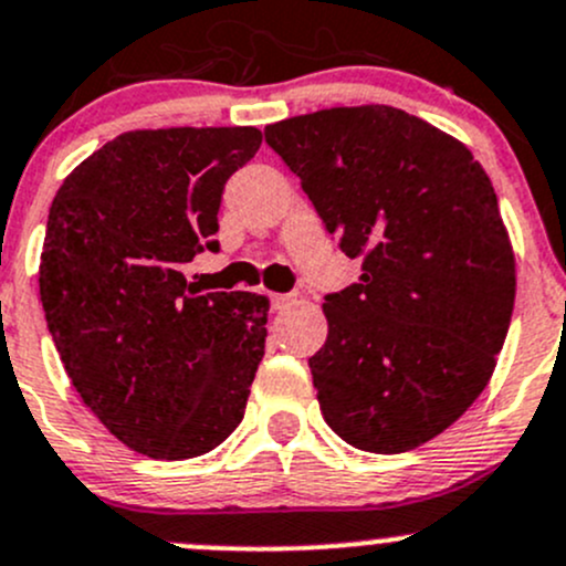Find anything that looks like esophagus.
Segmentation results:
<instances>
[{
  "instance_id": "esophagus-1",
  "label": "esophagus",
  "mask_w": 566,
  "mask_h": 566,
  "mask_svg": "<svg viewBox=\"0 0 566 566\" xmlns=\"http://www.w3.org/2000/svg\"><path fill=\"white\" fill-rule=\"evenodd\" d=\"M290 304H293V295H282V293L271 295V306H273V310H276V312L287 310Z\"/></svg>"
}]
</instances>
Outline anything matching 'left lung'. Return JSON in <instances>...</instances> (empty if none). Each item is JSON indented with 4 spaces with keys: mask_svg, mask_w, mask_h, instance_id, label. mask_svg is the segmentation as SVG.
I'll use <instances>...</instances> for the list:
<instances>
[{
    "mask_svg": "<svg viewBox=\"0 0 566 566\" xmlns=\"http://www.w3.org/2000/svg\"><path fill=\"white\" fill-rule=\"evenodd\" d=\"M325 230L361 256L325 295L310 358L323 419L397 454L441 436L484 391L510 331L515 256L471 150L394 106H339L265 128Z\"/></svg>",
    "mask_w": 566,
    "mask_h": 566,
    "instance_id": "left-lung-1",
    "label": "left lung"
}]
</instances>
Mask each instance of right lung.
<instances>
[{
	"instance_id": "add662e5",
	"label": "right lung",
	"mask_w": 566,
	"mask_h": 566,
	"mask_svg": "<svg viewBox=\"0 0 566 566\" xmlns=\"http://www.w3.org/2000/svg\"><path fill=\"white\" fill-rule=\"evenodd\" d=\"M256 128L128 130L56 191L40 301L73 389L114 438L156 460L219 447L265 356L268 298L205 293L180 268L219 249L232 172Z\"/></svg>"
}]
</instances>
